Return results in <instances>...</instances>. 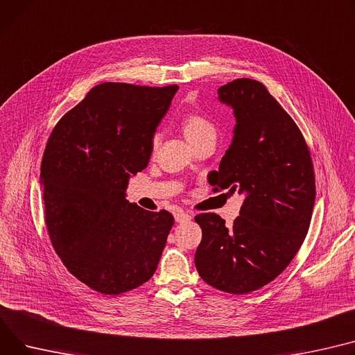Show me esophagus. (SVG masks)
<instances>
[{
    "mask_svg": "<svg viewBox=\"0 0 355 355\" xmlns=\"http://www.w3.org/2000/svg\"><path fill=\"white\" fill-rule=\"evenodd\" d=\"M191 218H193V216L188 214V212H185V211H182V209H180V211L175 212V221H177V223H187V221H190Z\"/></svg>",
    "mask_w": 355,
    "mask_h": 355,
    "instance_id": "obj_1",
    "label": "esophagus"
}]
</instances>
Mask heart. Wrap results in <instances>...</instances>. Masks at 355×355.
<instances>
[{"label": "heart", "instance_id": "b5f03b06", "mask_svg": "<svg viewBox=\"0 0 355 355\" xmlns=\"http://www.w3.org/2000/svg\"><path fill=\"white\" fill-rule=\"evenodd\" d=\"M181 125H182L185 138L190 141L191 144L209 135L216 137V127L212 125V123L208 120V118H205L202 114H198V112L187 114L182 118ZM157 146H158V135L153 138V150H155Z\"/></svg>", "mask_w": 355, "mask_h": 355}]
</instances>
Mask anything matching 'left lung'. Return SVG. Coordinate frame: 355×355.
Returning a JSON list of instances; mask_svg holds the SVG:
<instances>
[{"instance_id": "obj_1", "label": "left lung", "mask_w": 355, "mask_h": 355, "mask_svg": "<svg viewBox=\"0 0 355 355\" xmlns=\"http://www.w3.org/2000/svg\"><path fill=\"white\" fill-rule=\"evenodd\" d=\"M234 110L232 143L211 174L214 190L245 196L231 227L214 214H198L202 240L196 251L200 277L220 291L248 294L287 268L309 232L315 177L311 154L288 112L255 80L218 88Z\"/></svg>"}]
</instances>
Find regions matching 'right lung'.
<instances>
[{
	"instance_id": "add662e5",
	"label": "right lung",
	"mask_w": 355,
	"mask_h": 355,
	"mask_svg": "<svg viewBox=\"0 0 355 355\" xmlns=\"http://www.w3.org/2000/svg\"><path fill=\"white\" fill-rule=\"evenodd\" d=\"M178 85L104 83L54 127L41 161L45 225L67 270L120 295L155 272L174 217L125 200L150 161L153 138Z\"/></svg>"
}]
</instances>
